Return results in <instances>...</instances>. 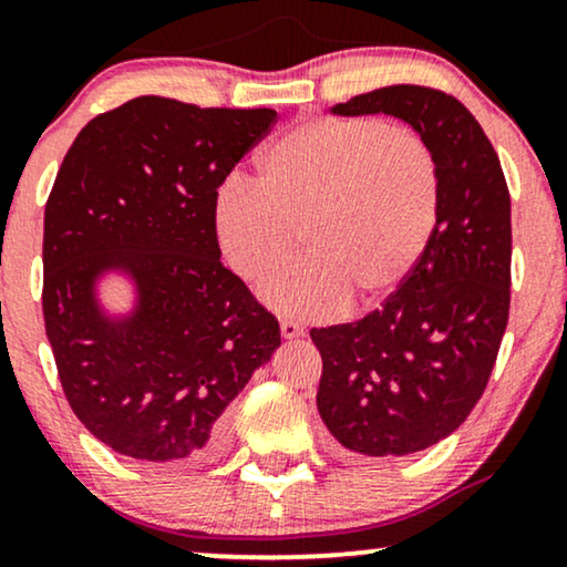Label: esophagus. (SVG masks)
Instances as JSON below:
<instances>
[{"label":"esophagus","instance_id":"1","mask_svg":"<svg viewBox=\"0 0 567 567\" xmlns=\"http://www.w3.org/2000/svg\"><path fill=\"white\" fill-rule=\"evenodd\" d=\"M280 331H282L285 339H298V337H302V326L290 321V318H285V321L280 323Z\"/></svg>","mask_w":567,"mask_h":567}]
</instances>
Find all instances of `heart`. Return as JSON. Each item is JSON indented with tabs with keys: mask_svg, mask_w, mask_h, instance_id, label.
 <instances>
[{
	"mask_svg": "<svg viewBox=\"0 0 567 567\" xmlns=\"http://www.w3.org/2000/svg\"><path fill=\"white\" fill-rule=\"evenodd\" d=\"M261 182L230 177L215 193L223 257L265 285L275 308L326 318L388 300L432 244L442 213L440 156L424 135L380 117H310L261 156Z\"/></svg>",
	"mask_w": 567,
	"mask_h": 567,
	"instance_id": "heart-1",
	"label": "heart"
}]
</instances>
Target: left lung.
I'll use <instances>...</instances> for the list:
<instances>
[{
    "instance_id": "left-lung-1",
    "label": "left lung",
    "mask_w": 567,
    "mask_h": 567,
    "mask_svg": "<svg viewBox=\"0 0 567 567\" xmlns=\"http://www.w3.org/2000/svg\"><path fill=\"white\" fill-rule=\"evenodd\" d=\"M333 115H393L432 143L442 213L424 259L354 323L313 329L318 413L344 450L401 457L450 436L481 401L512 302V197L473 113L432 86L357 94Z\"/></svg>"
}]
</instances>
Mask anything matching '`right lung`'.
Returning <instances> with one entry per match:
<instances>
[{"label": "right lung", "mask_w": 567, "mask_h": 567, "mask_svg": "<svg viewBox=\"0 0 567 567\" xmlns=\"http://www.w3.org/2000/svg\"><path fill=\"white\" fill-rule=\"evenodd\" d=\"M269 107L135 97L82 127L43 223V318L76 419L125 457L203 465L228 440V403L280 347V323L223 267L213 203L265 135ZM134 282L110 317L96 285Z\"/></svg>", "instance_id": "obj_1"}]
</instances>
